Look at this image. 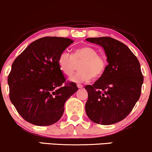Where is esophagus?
I'll use <instances>...</instances> for the list:
<instances>
[{
  "instance_id": "1",
  "label": "esophagus",
  "mask_w": 152,
  "mask_h": 152,
  "mask_svg": "<svg viewBox=\"0 0 152 152\" xmlns=\"http://www.w3.org/2000/svg\"><path fill=\"white\" fill-rule=\"evenodd\" d=\"M77 87L79 88V89H81V88L83 87V85H80V84H77Z\"/></svg>"
}]
</instances>
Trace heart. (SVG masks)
Masks as SVG:
<instances>
[{
	"instance_id": "obj_1",
	"label": "heart",
	"mask_w": 152,
	"mask_h": 152,
	"mask_svg": "<svg viewBox=\"0 0 152 152\" xmlns=\"http://www.w3.org/2000/svg\"><path fill=\"white\" fill-rule=\"evenodd\" d=\"M80 61V71L70 79L75 83L88 82L92 77H99L102 75L107 67L106 58L98 54L96 48L89 46L77 48L72 55L66 51L62 52L58 58V64L63 74L71 76L76 69V63Z\"/></svg>"
}]
</instances>
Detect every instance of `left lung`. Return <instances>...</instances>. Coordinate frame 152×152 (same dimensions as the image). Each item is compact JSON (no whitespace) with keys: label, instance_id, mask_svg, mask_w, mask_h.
Returning a JSON list of instances; mask_svg holds the SVG:
<instances>
[{"label":"left lung","instance_id":"obj_1","mask_svg":"<svg viewBox=\"0 0 152 152\" xmlns=\"http://www.w3.org/2000/svg\"><path fill=\"white\" fill-rule=\"evenodd\" d=\"M86 40L102 46L108 63L99 80L85 86L86 113L97 124H114L126 118L139 100L144 81L140 62L126 45L111 37Z\"/></svg>","mask_w":152,"mask_h":152}]
</instances>
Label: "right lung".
<instances>
[{"label":"right lung","instance_id":"obj_1","mask_svg":"<svg viewBox=\"0 0 152 152\" xmlns=\"http://www.w3.org/2000/svg\"><path fill=\"white\" fill-rule=\"evenodd\" d=\"M74 42L68 38L46 37L29 44L13 62L7 82L10 99L26 121L48 126L58 121L64 104L78 90L66 82L58 58Z\"/></svg>","mask_w":152,"mask_h":152}]
</instances>
